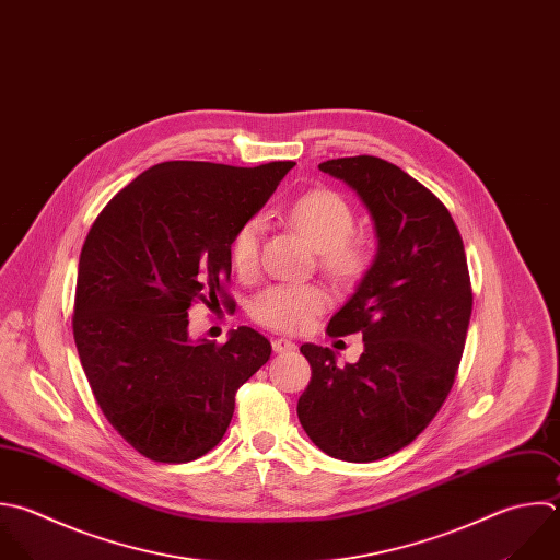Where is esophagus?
Masks as SVG:
<instances>
[{
    "label": "esophagus",
    "mask_w": 560,
    "mask_h": 560,
    "mask_svg": "<svg viewBox=\"0 0 560 560\" xmlns=\"http://www.w3.org/2000/svg\"><path fill=\"white\" fill-rule=\"evenodd\" d=\"M273 352H278V354H282V352H293L298 346L291 341V339H273Z\"/></svg>",
    "instance_id": "obj_1"
}]
</instances>
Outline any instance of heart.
I'll use <instances>...</instances> for the list:
<instances>
[{"instance_id": "obj_1", "label": "heart", "mask_w": 560, "mask_h": 560, "mask_svg": "<svg viewBox=\"0 0 560 560\" xmlns=\"http://www.w3.org/2000/svg\"><path fill=\"white\" fill-rule=\"evenodd\" d=\"M295 230L322 254V265L339 280H357L372 262L374 245L365 234H354V212L350 203L328 190L317 188L304 192L287 208ZM265 221L247 219L230 243V258L241 273H252L258 267L260 236ZM330 304V295L317 284H271L252 302V317L267 328L298 332Z\"/></svg>"}]
</instances>
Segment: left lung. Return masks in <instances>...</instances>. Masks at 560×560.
Instances as JSON below:
<instances>
[{
  "mask_svg": "<svg viewBox=\"0 0 560 560\" xmlns=\"http://www.w3.org/2000/svg\"><path fill=\"white\" fill-rule=\"evenodd\" d=\"M322 173L350 186L368 208L376 254L328 335L361 332L357 363L304 343L311 383L298 400L306 435L343 462H374L409 442L448 396L472 311L462 236L422 184L372 158H339Z\"/></svg>",
  "mask_w": 560,
  "mask_h": 560,
  "instance_id": "1",
  "label": "left lung"
}]
</instances>
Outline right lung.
<instances>
[{"mask_svg": "<svg viewBox=\"0 0 560 560\" xmlns=\"http://www.w3.org/2000/svg\"><path fill=\"white\" fill-rule=\"evenodd\" d=\"M293 162H164L122 188L79 260L74 341L112 427L142 455L182 464L225 435L238 387L271 357L249 326L223 346L188 335V308L230 280V243Z\"/></svg>", "mask_w": 560, "mask_h": 560, "instance_id": "1", "label": "right lung"}]
</instances>
